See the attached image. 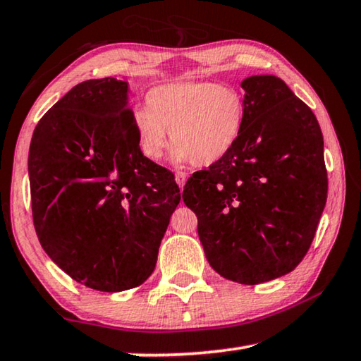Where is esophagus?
Masks as SVG:
<instances>
[{
    "label": "esophagus",
    "mask_w": 361,
    "mask_h": 361,
    "mask_svg": "<svg viewBox=\"0 0 361 361\" xmlns=\"http://www.w3.org/2000/svg\"><path fill=\"white\" fill-rule=\"evenodd\" d=\"M186 178H188V175H186L185 172H176V173H175V181L178 183V186H180V188L185 186Z\"/></svg>",
    "instance_id": "34e87169"
}]
</instances>
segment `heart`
<instances>
[{"instance_id": "obj_1", "label": "heart", "mask_w": 361, "mask_h": 361, "mask_svg": "<svg viewBox=\"0 0 361 361\" xmlns=\"http://www.w3.org/2000/svg\"><path fill=\"white\" fill-rule=\"evenodd\" d=\"M245 119L240 90L212 81H178L152 89L146 108L132 113V127L138 151L148 161H161L170 133L176 162L209 167L234 149Z\"/></svg>"}]
</instances>
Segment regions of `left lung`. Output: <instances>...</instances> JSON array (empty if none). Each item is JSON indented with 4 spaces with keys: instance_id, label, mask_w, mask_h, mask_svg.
<instances>
[{
    "instance_id": "obj_1",
    "label": "left lung",
    "mask_w": 361,
    "mask_h": 361,
    "mask_svg": "<svg viewBox=\"0 0 361 361\" xmlns=\"http://www.w3.org/2000/svg\"><path fill=\"white\" fill-rule=\"evenodd\" d=\"M242 87L239 142L189 176L183 200L197 215L210 266L232 282L258 285L291 272L309 252L328 176L312 109L276 76L247 78Z\"/></svg>"
}]
</instances>
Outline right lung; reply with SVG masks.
<instances>
[{
    "instance_id": "obj_1",
    "label": "right lung",
    "mask_w": 361,
    "mask_h": 361,
    "mask_svg": "<svg viewBox=\"0 0 361 361\" xmlns=\"http://www.w3.org/2000/svg\"><path fill=\"white\" fill-rule=\"evenodd\" d=\"M127 82L89 79L39 119L28 152L36 235L89 288H135L156 267L180 204L172 172L142 156Z\"/></svg>"
}]
</instances>
